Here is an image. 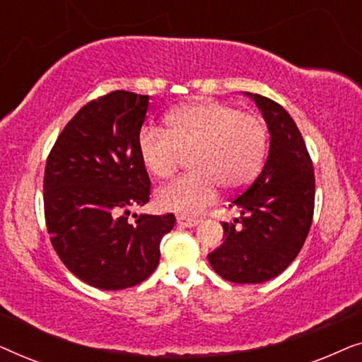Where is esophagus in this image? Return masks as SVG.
Segmentation results:
<instances>
[{"mask_svg": "<svg viewBox=\"0 0 362 362\" xmlns=\"http://www.w3.org/2000/svg\"><path fill=\"white\" fill-rule=\"evenodd\" d=\"M176 222L180 227H194L199 224V219H194V217H186V216H177Z\"/></svg>", "mask_w": 362, "mask_h": 362, "instance_id": "esophagus-1", "label": "esophagus"}]
</instances>
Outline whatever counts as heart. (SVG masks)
I'll list each match as a JSON object with an SVG mask.
<instances>
[{"instance_id": "heart-1", "label": "heart", "mask_w": 362, "mask_h": 362, "mask_svg": "<svg viewBox=\"0 0 362 362\" xmlns=\"http://www.w3.org/2000/svg\"><path fill=\"white\" fill-rule=\"evenodd\" d=\"M166 125H146L140 130L138 153L143 165L153 176L168 177L191 153L192 171L158 191L156 202L163 211L199 214L216 201L219 185L239 189L257 175L264 161V122L227 103H187L168 115Z\"/></svg>"}]
</instances>
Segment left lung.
I'll return each instance as SVG.
<instances>
[{
	"instance_id": "8db88e82",
	"label": "left lung",
	"mask_w": 362,
	"mask_h": 362,
	"mask_svg": "<svg viewBox=\"0 0 362 362\" xmlns=\"http://www.w3.org/2000/svg\"><path fill=\"white\" fill-rule=\"evenodd\" d=\"M270 133L260 175L230 202L239 219L222 222L224 244L207 255L217 275L234 284H262L280 275L303 247L315 209L313 163L288 112L270 98L245 92Z\"/></svg>"
}]
</instances>
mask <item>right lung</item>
Instances as JSON below:
<instances>
[{"mask_svg":"<svg viewBox=\"0 0 362 362\" xmlns=\"http://www.w3.org/2000/svg\"><path fill=\"white\" fill-rule=\"evenodd\" d=\"M148 95L127 90L88 102L67 123L44 171V214L59 259L100 290L146 280L160 262L173 214H135L150 201V176L138 153Z\"/></svg>","mask_w":362,"mask_h":362,"instance_id":"1","label":"right lung"}]
</instances>
